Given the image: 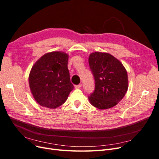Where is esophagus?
Segmentation results:
<instances>
[{
  "label": "esophagus",
  "mask_w": 159,
  "mask_h": 159,
  "mask_svg": "<svg viewBox=\"0 0 159 159\" xmlns=\"http://www.w3.org/2000/svg\"><path fill=\"white\" fill-rule=\"evenodd\" d=\"M81 88V84H79V85H77L75 86V89H80Z\"/></svg>",
  "instance_id": "esophagus-1"
}]
</instances>
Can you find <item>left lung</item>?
I'll use <instances>...</instances> for the list:
<instances>
[{"label":"left lung","mask_w":159,"mask_h":159,"mask_svg":"<svg viewBox=\"0 0 159 159\" xmlns=\"http://www.w3.org/2000/svg\"><path fill=\"white\" fill-rule=\"evenodd\" d=\"M88 61L95 83V91L88 97L90 103L101 110L115 106L128 89L126 69L121 61L109 53H91Z\"/></svg>","instance_id":"obj_1"}]
</instances>
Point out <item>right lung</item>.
Segmentation results:
<instances>
[{"label":"right lung","instance_id":"obj_1","mask_svg":"<svg viewBox=\"0 0 159 159\" xmlns=\"http://www.w3.org/2000/svg\"><path fill=\"white\" fill-rule=\"evenodd\" d=\"M69 56L60 51L46 53L33 65L29 86L36 102L41 106L56 109L65 103L74 85L68 68Z\"/></svg>","mask_w":159,"mask_h":159}]
</instances>
